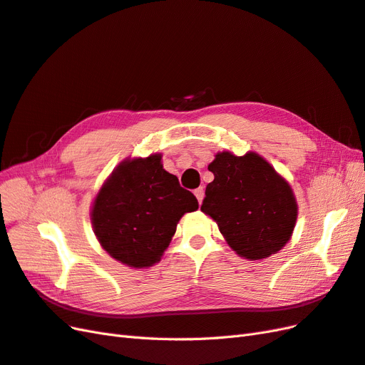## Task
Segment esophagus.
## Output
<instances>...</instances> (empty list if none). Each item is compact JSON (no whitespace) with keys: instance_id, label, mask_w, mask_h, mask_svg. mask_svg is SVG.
<instances>
[{"instance_id":"34e87169","label":"esophagus","mask_w":365,"mask_h":365,"mask_svg":"<svg viewBox=\"0 0 365 365\" xmlns=\"http://www.w3.org/2000/svg\"><path fill=\"white\" fill-rule=\"evenodd\" d=\"M194 194H195V197H197V200H199V203H202L203 197H205V190H203V188H197V190L194 191Z\"/></svg>"}]
</instances>
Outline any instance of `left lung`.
Returning a JSON list of instances; mask_svg holds the SVG:
<instances>
[{"label": "left lung", "mask_w": 365, "mask_h": 365, "mask_svg": "<svg viewBox=\"0 0 365 365\" xmlns=\"http://www.w3.org/2000/svg\"><path fill=\"white\" fill-rule=\"evenodd\" d=\"M202 211L217 222L234 251L249 259L278 252L292 235L297 202L287 182L263 158L218 153L207 166Z\"/></svg>", "instance_id": "left-lung-1"}]
</instances>
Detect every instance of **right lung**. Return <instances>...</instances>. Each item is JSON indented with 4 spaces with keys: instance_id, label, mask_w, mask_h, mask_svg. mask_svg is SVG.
Returning <instances> with one entry per match:
<instances>
[{
    "instance_id": "obj_1",
    "label": "right lung",
    "mask_w": 365,
    "mask_h": 365,
    "mask_svg": "<svg viewBox=\"0 0 365 365\" xmlns=\"http://www.w3.org/2000/svg\"><path fill=\"white\" fill-rule=\"evenodd\" d=\"M160 159L153 154L120 163L93 205L91 222L102 247L131 267L158 263L180 217L199 207Z\"/></svg>"
}]
</instances>
